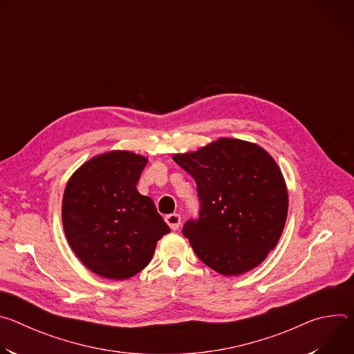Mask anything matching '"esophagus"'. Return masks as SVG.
<instances>
[{"label": "esophagus", "mask_w": 354, "mask_h": 354, "mask_svg": "<svg viewBox=\"0 0 354 354\" xmlns=\"http://www.w3.org/2000/svg\"><path fill=\"white\" fill-rule=\"evenodd\" d=\"M165 221H167V224L171 227L172 231H176V230L179 228V225H180V216L176 214V213L168 214V216L165 217Z\"/></svg>", "instance_id": "esophagus-1"}]
</instances>
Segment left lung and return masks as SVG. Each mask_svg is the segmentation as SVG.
Listing matches in <instances>:
<instances>
[{
    "instance_id": "obj_1",
    "label": "left lung",
    "mask_w": 354,
    "mask_h": 354,
    "mask_svg": "<svg viewBox=\"0 0 354 354\" xmlns=\"http://www.w3.org/2000/svg\"><path fill=\"white\" fill-rule=\"evenodd\" d=\"M174 161L197 183L200 217L183 227L197 258L224 276L259 266L276 248L288 212L273 157L255 142L221 137Z\"/></svg>"
}]
</instances>
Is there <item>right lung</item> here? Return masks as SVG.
<instances>
[{
	"label": "right lung",
	"mask_w": 354,
	"mask_h": 354,
	"mask_svg": "<svg viewBox=\"0 0 354 354\" xmlns=\"http://www.w3.org/2000/svg\"><path fill=\"white\" fill-rule=\"evenodd\" d=\"M148 160L113 149L84 162L68 179L62 205L66 238L95 274L126 280L141 272L171 232L153 198L137 190Z\"/></svg>",
	"instance_id": "add662e5"
}]
</instances>
